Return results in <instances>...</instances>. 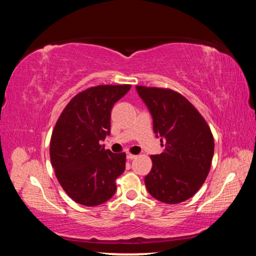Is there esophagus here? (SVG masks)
<instances>
[{
    "instance_id": "1",
    "label": "esophagus",
    "mask_w": 256,
    "mask_h": 256,
    "mask_svg": "<svg viewBox=\"0 0 256 256\" xmlns=\"http://www.w3.org/2000/svg\"><path fill=\"white\" fill-rule=\"evenodd\" d=\"M138 157V156H136V154H126V158H128V160H133V159H136Z\"/></svg>"
}]
</instances>
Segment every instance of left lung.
<instances>
[{
    "mask_svg": "<svg viewBox=\"0 0 256 256\" xmlns=\"http://www.w3.org/2000/svg\"><path fill=\"white\" fill-rule=\"evenodd\" d=\"M138 96L152 116L154 132L164 144L151 156L152 168L144 177L154 198L177 204L192 198L210 172L214 142L211 130L196 108L170 89L136 86Z\"/></svg>",
    "mask_w": 256,
    "mask_h": 256,
    "instance_id": "1",
    "label": "left lung"
}]
</instances>
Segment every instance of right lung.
Masks as SVG:
<instances>
[{"instance_id":"right-lung-1","label":"right lung","mask_w":256,"mask_h":256,"mask_svg":"<svg viewBox=\"0 0 256 256\" xmlns=\"http://www.w3.org/2000/svg\"><path fill=\"white\" fill-rule=\"evenodd\" d=\"M130 89V84L92 86L73 97L56 122L52 166L60 186L79 204H102L115 194L126 154L105 150L100 141L110 134L112 106Z\"/></svg>"}]
</instances>
